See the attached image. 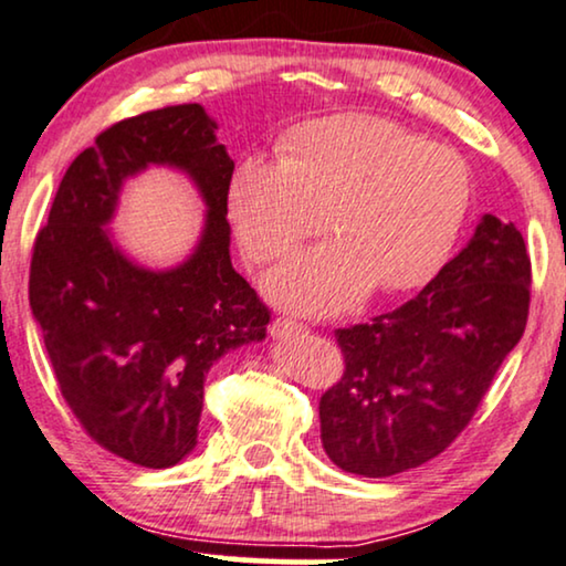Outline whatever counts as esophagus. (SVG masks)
Listing matches in <instances>:
<instances>
[{"label": "esophagus", "instance_id": "34e87169", "mask_svg": "<svg viewBox=\"0 0 566 566\" xmlns=\"http://www.w3.org/2000/svg\"><path fill=\"white\" fill-rule=\"evenodd\" d=\"M269 331H271V336H276V338H290V336L305 334L307 326H303V323H297L292 318H276L274 323H271Z\"/></svg>", "mask_w": 566, "mask_h": 566}]
</instances>
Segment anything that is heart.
<instances>
[{
	"instance_id": "b5f03b06",
	"label": "heart",
	"mask_w": 566,
	"mask_h": 566,
	"mask_svg": "<svg viewBox=\"0 0 566 566\" xmlns=\"http://www.w3.org/2000/svg\"><path fill=\"white\" fill-rule=\"evenodd\" d=\"M284 157L245 155L228 205L255 263L282 259L328 228L338 240L269 276L276 303L331 313L367 290L403 292L437 274L469 217L473 180L455 149L394 120L346 113L284 134Z\"/></svg>"
}]
</instances>
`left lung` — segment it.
Returning a JSON list of instances; mask_svg holds the SVG:
<instances>
[{
    "mask_svg": "<svg viewBox=\"0 0 566 566\" xmlns=\"http://www.w3.org/2000/svg\"><path fill=\"white\" fill-rule=\"evenodd\" d=\"M531 255L494 214L396 311L336 328L344 375L321 396V442L346 473L382 479L440 455L469 427L523 336Z\"/></svg>",
    "mask_w": 566,
    "mask_h": 566,
    "instance_id": "8db88e82",
    "label": "left lung"
}]
</instances>
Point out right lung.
<instances>
[{
	"instance_id": "right-lung-1",
	"label": "right lung",
	"mask_w": 566,
	"mask_h": 566,
	"mask_svg": "<svg viewBox=\"0 0 566 566\" xmlns=\"http://www.w3.org/2000/svg\"><path fill=\"white\" fill-rule=\"evenodd\" d=\"M214 129L199 103H184L97 134L66 168L30 261V307L66 406L97 446L145 469L191 453L209 367L261 342L271 321L232 269L235 163ZM147 164L186 169L208 201L206 235L170 272L132 264L102 230L119 184Z\"/></svg>"
}]
</instances>
